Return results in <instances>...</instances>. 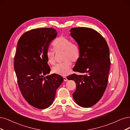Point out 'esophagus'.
Listing matches in <instances>:
<instances>
[{"label":"esophagus","instance_id":"1","mask_svg":"<svg viewBox=\"0 0 130 130\" xmlns=\"http://www.w3.org/2000/svg\"><path fill=\"white\" fill-rule=\"evenodd\" d=\"M63 78H64V80L65 81H67L68 80V79H67V78H66V77H65V76H64Z\"/></svg>","mask_w":130,"mask_h":130}]
</instances>
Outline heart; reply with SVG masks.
I'll return each instance as SVG.
<instances>
[{
    "mask_svg": "<svg viewBox=\"0 0 130 130\" xmlns=\"http://www.w3.org/2000/svg\"><path fill=\"white\" fill-rule=\"evenodd\" d=\"M53 47L56 52L63 51L62 60L63 62L58 64L52 68L54 73L62 76L69 74L72 64V62H76L80 56V50L79 46L75 43H72L69 38L60 36L53 42ZM47 62L50 65L55 64V52L47 50L46 54Z\"/></svg>",
    "mask_w": 130,
    "mask_h": 130,
    "instance_id": "b5f03b06",
    "label": "heart"
}]
</instances>
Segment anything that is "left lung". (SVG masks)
Masks as SVG:
<instances>
[{"mask_svg":"<svg viewBox=\"0 0 130 130\" xmlns=\"http://www.w3.org/2000/svg\"><path fill=\"white\" fill-rule=\"evenodd\" d=\"M70 31L80 50V58L73 70L82 74H73L68 79L76 84L73 94L75 103L89 108L101 99L107 87L111 64L109 49L103 36L93 29L73 28Z\"/></svg>","mask_w":130,"mask_h":130,"instance_id":"obj_1","label":"left lung"}]
</instances>
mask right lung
Returning a JSON list of instances; mask_svg holds the SVG:
<instances>
[{
  "label": "right lung",
  "instance_id": "1",
  "mask_svg": "<svg viewBox=\"0 0 130 130\" xmlns=\"http://www.w3.org/2000/svg\"><path fill=\"white\" fill-rule=\"evenodd\" d=\"M57 35L54 28H37L24 33L18 42L14 68L19 87L28 103L38 109L50 106L64 80L55 73L44 76L50 72L46 52Z\"/></svg>",
  "mask_w": 130,
  "mask_h": 130
}]
</instances>
